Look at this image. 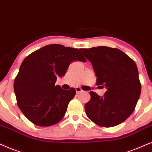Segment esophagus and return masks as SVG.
Wrapping results in <instances>:
<instances>
[{
	"mask_svg": "<svg viewBox=\"0 0 152 152\" xmlns=\"http://www.w3.org/2000/svg\"><path fill=\"white\" fill-rule=\"evenodd\" d=\"M75 90H76V93H77V94H78V93L83 92L82 89L80 88H79V87H76V88H75Z\"/></svg>",
	"mask_w": 152,
	"mask_h": 152,
	"instance_id": "esophagus-1",
	"label": "esophagus"
}]
</instances>
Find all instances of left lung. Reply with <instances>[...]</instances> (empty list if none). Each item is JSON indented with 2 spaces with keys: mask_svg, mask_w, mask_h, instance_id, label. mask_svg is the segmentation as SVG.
I'll return each instance as SVG.
<instances>
[{
  "mask_svg": "<svg viewBox=\"0 0 152 152\" xmlns=\"http://www.w3.org/2000/svg\"><path fill=\"white\" fill-rule=\"evenodd\" d=\"M80 51L92 64L96 86L107 89L103 96L90 92V100L85 105L87 116L103 127L124 122L134 110L141 93L135 62L116 48L97 46Z\"/></svg>",
  "mask_w": 152,
  "mask_h": 152,
  "instance_id": "left-lung-1",
  "label": "left lung"
}]
</instances>
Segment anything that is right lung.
<instances>
[{
  "instance_id": "add662e5",
  "label": "right lung",
  "mask_w": 152,
  "mask_h": 152,
  "mask_svg": "<svg viewBox=\"0 0 152 152\" xmlns=\"http://www.w3.org/2000/svg\"><path fill=\"white\" fill-rule=\"evenodd\" d=\"M74 60L86 62L78 48L49 44L28 56L20 66L14 83L18 106L30 122L50 126L63 118L76 90L55 86L57 77L66 74Z\"/></svg>"
}]
</instances>
